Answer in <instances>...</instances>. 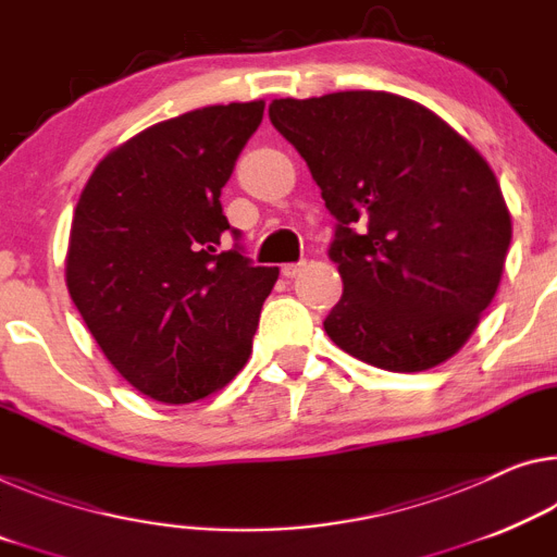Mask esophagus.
<instances>
[{"label":"esophagus","mask_w":557,"mask_h":557,"mask_svg":"<svg viewBox=\"0 0 557 557\" xmlns=\"http://www.w3.org/2000/svg\"><path fill=\"white\" fill-rule=\"evenodd\" d=\"M304 267H306V261H294V263H284V267H281V276H286V278H296L298 273L304 271Z\"/></svg>","instance_id":"1"}]
</instances>
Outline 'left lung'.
<instances>
[{"label": "left lung", "mask_w": 557, "mask_h": 557, "mask_svg": "<svg viewBox=\"0 0 557 557\" xmlns=\"http://www.w3.org/2000/svg\"><path fill=\"white\" fill-rule=\"evenodd\" d=\"M336 234L344 296L323 329L358 361L396 373L450 358L493 301L510 213L487 161L416 101L388 91L273 99Z\"/></svg>", "instance_id": "1"}]
</instances>
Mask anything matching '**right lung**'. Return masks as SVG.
<instances>
[{
  "instance_id": "right-lung-1",
  "label": "right lung",
  "mask_w": 557,
  "mask_h": 557,
  "mask_svg": "<svg viewBox=\"0 0 557 557\" xmlns=\"http://www.w3.org/2000/svg\"><path fill=\"white\" fill-rule=\"evenodd\" d=\"M261 119L263 101H249L151 126L94 169L76 203L72 301L111 366L161 404H191L242 371L278 278L253 267L221 209Z\"/></svg>"
}]
</instances>
